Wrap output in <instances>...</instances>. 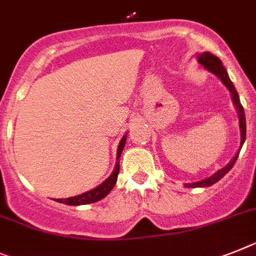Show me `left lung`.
Instances as JSON below:
<instances>
[{"instance_id":"8db88e82","label":"left lung","mask_w":256,"mask_h":256,"mask_svg":"<svg viewBox=\"0 0 256 256\" xmlns=\"http://www.w3.org/2000/svg\"><path fill=\"white\" fill-rule=\"evenodd\" d=\"M198 62H199V64H200L203 68H207L208 72L216 75L218 79H221V82L224 83L225 87H226L228 90L230 91L232 100H233L234 106H236V109H237L238 118H240L241 144H240V150H238V152L236 154V156L232 158L230 162H229L226 166H224L222 169L218 170L214 176L206 178V180H203V181L192 182V184H184V186H186V188H208V186H212L214 184H216V182L220 181L221 178L224 177L228 172L233 168L234 162L237 161L238 154H240V151H241L242 146H244V139H246V117H244V106L241 105V102H240V96H238L237 91H236V87H234V84L232 83V80L229 79V76H228V72H226V70H225L224 66H222V62H221V60L218 58V57H216V56L212 54V53H210V52H204V53H200V54L198 56Z\"/></svg>"}]
</instances>
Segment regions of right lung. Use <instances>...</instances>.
<instances>
[{"label": "right lung", "instance_id": "right-lung-1", "mask_svg": "<svg viewBox=\"0 0 256 256\" xmlns=\"http://www.w3.org/2000/svg\"><path fill=\"white\" fill-rule=\"evenodd\" d=\"M126 136H128V135H124V138L121 139L120 144H118L117 162H116L114 170L112 172V174L109 176L102 184H98V188H92L91 191H87V192H83V194L80 195H76V196L66 198V199H56V200L58 202V203H64V204L68 206H82L90 204V203H95V202L104 199V198L110 192L112 188H114L116 182H117L118 172H120V156H121L122 151H124V143H126Z\"/></svg>", "mask_w": 256, "mask_h": 256}]
</instances>
